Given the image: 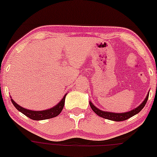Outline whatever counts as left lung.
<instances>
[{"instance_id":"8db88e82","label":"left lung","mask_w":157,"mask_h":157,"mask_svg":"<svg viewBox=\"0 0 157 157\" xmlns=\"http://www.w3.org/2000/svg\"><path fill=\"white\" fill-rule=\"evenodd\" d=\"M148 97H149V92L147 94V97L145 98V99L144 100V101L140 103V105L138 106V107L135 108L132 110L128 111V112L126 113H113V112H107V111H103L101 109H98L97 106H95L91 102H89L90 106L91 107L92 110L98 116H101V117L104 118V119H109V120L112 121H116V122H121V121L126 120V119H129V118L132 117L135 115L138 114L144 107L145 104H146L147 101L148 100Z\"/></svg>"}]
</instances>
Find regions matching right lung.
Wrapping results in <instances>:
<instances>
[{
  "instance_id": "1",
  "label": "right lung",
  "mask_w": 157,
  "mask_h": 157,
  "mask_svg": "<svg viewBox=\"0 0 157 157\" xmlns=\"http://www.w3.org/2000/svg\"><path fill=\"white\" fill-rule=\"evenodd\" d=\"M66 96H67V94L64 95V97L62 98V100H61L57 104L55 105L54 107L50 108V109H44V110L39 111L31 110V109L23 108L22 106L17 104V103L11 98V97L10 98L13 106L18 109L19 112L23 113L25 116H26L27 117L30 118L31 119H33V120H44V119H51V118L56 117V116H58V115L60 113L63 108L64 106V103H65Z\"/></svg>"
}]
</instances>
